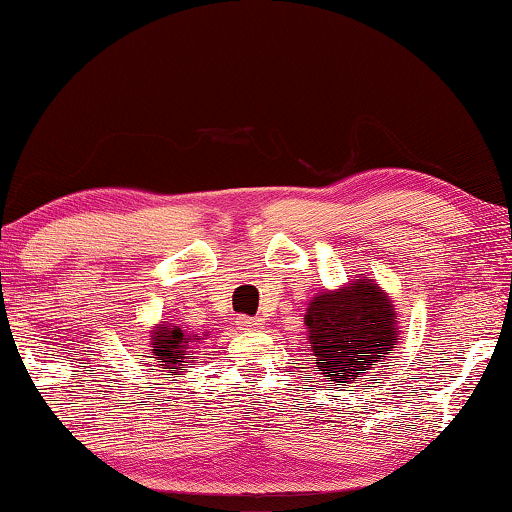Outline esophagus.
I'll return each mask as SVG.
<instances>
[{"label": "esophagus", "instance_id": "1", "mask_svg": "<svg viewBox=\"0 0 512 512\" xmlns=\"http://www.w3.org/2000/svg\"><path fill=\"white\" fill-rule=\"evenodd\" d=\"M237 323L241 329H246V332H255V329H262L264 325L259 318H248V316H239Z\"/></svg>", "mask_w": 512, "mask_h": 512}]
</instances>
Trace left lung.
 Wrapping results in <instances>:
<instances>
[{"label": "left lung", "instance_id": "1", "mask_svg": "<svg viewBox=\"0 0 512 512\" xmlns=\"http://www.w3.org/2000/svg\"><path fill=\"white\" fill-rule=\"evenodd\" d=\"M305 325L318 368L336 384L357 379L397 343L391 300L372 282L318 293Z\"/></svg>", "mask_w": 512, "mask_h": 512}]
</instances>
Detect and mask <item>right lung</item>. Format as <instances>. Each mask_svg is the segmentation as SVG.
Masks as SVG:
<instances>
[{
  "instance_id": "1",
  "label": "right lung",
  "mask_w": 512,
  "mask_h": 512,
  "mask_svg": "<svg viewBox=\"0 0 512 512\" xmlns=\"http://www.w3.org/2000/svg\"><path fill=\"white\" fill-rule=\"evenodd\" d=\"M194 339H189V336L183 332L180 327H158L153 332V339H151V348H153V359H158L160 366H167V368H176L183 372L185 363H189L185 354H189L194 350Z\"/></svg>"
}]
</instances>
